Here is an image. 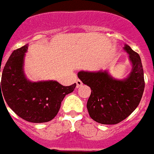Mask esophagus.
<instances>
[{
  "label": "esophagus",
  "mask_w": 154,
  "mask_h": 154,
  "mask_svg": "<svg viewBox=\"0 0 154 154\" xmlns=\"http://www.w3.org/2000/svg\"><path fill=\"white\" fill-rule=\"evenodd\" d=\"M82 85H83V83L80 79H77V80H76V87H77V88H79V87Z\"/></svg>",
  "instance_id": "34e87169"
}]
</instances>
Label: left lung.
I'll use <instances>...</instances> for the list:
<instances>
[{"label": "left lung", "instance_id": "left-lung-1", "mask_svg": "<svg viewBox=\"0 0 154 154\" xmlns=\"http://www.w3.org/2000/svg\"><path fill=\"white\" fill-rule=\"evenodd\" d=\"M132 64L127 78L116 79L106 70L79 71V79L91 89L87 109L92 119L102 124H116L125 119L140 103L144 90L141 59L129 45H124Z\"/></svg>", "mask_w": 154, "mask_h": 154}]
</instances>
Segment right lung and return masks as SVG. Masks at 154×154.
Segmentation results:
<instances>
[{
	"label": "right lung",
	"instance_id": "add662e5",
	"mask_svg": "<svg viewBox=\"0 0 154 154\" xmlns=\"http://www.w3.org/2000/svg\"><path fill=\"white\" fill-rule=\"evenodd\" d=\"M27 49L28 45H26L14 51L5 63L1 82V101L5 100L8 106L25 120L45 123L56 116L62 100L74 91L76 84L63 86L55 80H28L23 69Z\"/></svg>",
	"mask_w": 154,
	"mask_h": 154
}]
</instances>
